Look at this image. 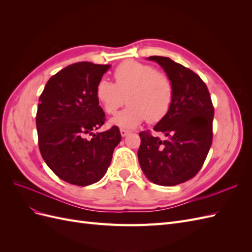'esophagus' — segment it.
<instances>
[{"instance_id":"obj_1","label":"esophagus","mask_w":252,"mask_h":252,"mask_svg":"<svg viewBox=\"0 0 252 252\" xmlns=\"http://www.w3.org/2000/svg\"><path fill=\"white\" fill-rule=\"evenodd\" d=\"M120 132H121V135H122V136H126V135L129 133L128 130H126V129H123V128L121 129Z\"/></svg>"}]
</instances>
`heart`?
Instances as JSON below:
<instances>
[{"instance_id": "b5f03b06", "label": "heart", "mask_w": 252, "mask_h": 252, "mask_svg": "<svg viewBox=\"0 0 252 252\" xmlns=\"http://www.w3.org/2000/svg\"><path fill=\"white\" fill-rule=\"evenodd\" d=\"M114 83L101 79L95 96L106 113L114 116L127 102L128 107L112 119L122 128H134L143 121L155 124L169 113L174 97L172 81L154 66L125 61L113 71Z\"/></svg>"}]
</instances>
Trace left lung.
I'll use <instances>...</instances> for the list:
<instances>
[{
  "label": "left lung",
  "mask_w": 252,
  "mask_h": 252,
  "mask_svg": "<svg viewBox=\"0 0 252 252\" xmlns=\"http://www.w3.org/2000/svg\"><path fill=\"white\" fill-rule=\"evenodd\" d=\"M163 67L174 88L169 113L154 130L141 131L139 163L155 184L174 186L195 177L202 168L212 144L215 108L203 80L189 68L165 57H149Z\"/></svg>",
  "instance_id": "1"
}]
</instances>
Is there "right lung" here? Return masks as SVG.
Listing matches in <instances>:
<instances>
[{"label":"right lung","mask_w":252,"mask_h":252,"mask_svg":"<svg viewBox=\"0 0 252 252\" xmlns=\"http://www.w3.org/2000/svg\"><path fill=\"white\" fill-rule=\"evenodd\" d=\"M109 67L90 62L68 65L48 80L39 98L35 123L42 158L60 179L73 185L100 181L121 142L117 126L93 132L106 122L95 86Z\"/></svg>","instance_id":"obj_1"}]
</instances>
